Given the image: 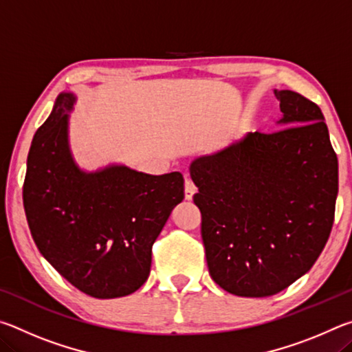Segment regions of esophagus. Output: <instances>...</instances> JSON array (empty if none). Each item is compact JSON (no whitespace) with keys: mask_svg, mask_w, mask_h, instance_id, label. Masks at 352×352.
<instances>
[{"mask_svg":"<svg viewBox=\"0 0 352 352\" xmlns=\"http://www.w3.org/2000/svg\"><path fill=\"white\" fill-rule=\"evenodd\" d=\"M194 194H195V184L192 183V180L186 178V180H184V199L192 200Z\"/></svg>","mask_w":352,"mask_h":352,"instance_id":"esophagus-1","label":"esophagus"}]
</instances>
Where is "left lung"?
<instances>
[{
    "label": "left lung",
    "instance_id": "obj_1",
    "mask_svg": "<svg viewBox=\"0 0 352 352\" xmlns=\"http://www.w3.org/2000/svg\"><path fill=\"white\" fill-rule=\"evenodd\" d=\"M275 94L285 127L190 164L210 275L237 296L275 295L311 270L336 216L338 162L323 113L300 93Z\"/></svg>",
    "mask_w": 352,
    "mask_h": 352
}]
</instances>
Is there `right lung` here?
<instances>
[{"label":"right lung","instance_id":"right-lung-1","mask_svg":"<svg viewBox=\"0 0 352 352\" xmlns=\"http://www.w3.org/2000/svg\"><path fill=\"white\" fill-rule=\"evenodd\" d=\"M71 93L57 98L28 155L23 205L45 259L76 289L99 300L138 290L152 247L184 197L183 175H148L111 166L85 174L68 148Z\"/></svg>","mask_w":352,"mask_h":352}]
</instances>
